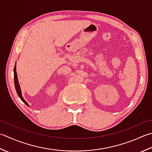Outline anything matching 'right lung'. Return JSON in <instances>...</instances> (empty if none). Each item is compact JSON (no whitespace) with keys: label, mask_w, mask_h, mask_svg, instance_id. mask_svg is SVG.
<instances>
[{"label":"right lung","mask_w":152,"mask_h":152,"mask_svg":"<svg viewBox=\"0 0 152 152\" xmlns=\"http://www.w3.org/2000/svg\"><path fill=\"white\" fill-rule=\"evenodd\" d=\"M14 85H15V90H16L17 94H18V96H19V97L20 98L21 101L24 102V103L26 104L27 106H29V104H27V102L24 100L23 96H22V95H21V88H20V84H19V81H18L17 72H16V67H15V66L14 68Z\"/></svg>","instance_id":"obj_1"}]
</instances>
